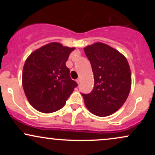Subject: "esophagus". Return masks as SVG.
Returning a JSON list of instances; mask_svg holds the SVG:
<instances>
[{
    "mask_svg": "<svg viewBox=\"0 0 155 155\" xmlns=\"http://www.w3.org/2000/svg\"><path fill=\"white\" fill-rule=\"evenodd\" d=\"M80 81H81V78H78V79H76V82H77L78 84H79Z\"/></svg>",
    "mask_w": 155,
    "mask_h": 155,
    "instance_id": "obj_1",
    "label": "esophagus"
}]
</instances>
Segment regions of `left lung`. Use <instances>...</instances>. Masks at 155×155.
Masks as SVG:
<instances>
[{"label":"left lung","instance_id":"8db88e82","mask_svg":"<svg viewBox=\"0 0 155 155\" xmlns=\"http://www.w3.org/2000/svg\"><path fill=\"white\" fill-rule=\"evenodd\" d=\"M84 50L91 64L95 82L91 92L81 93L85 105L96 116H108L124 104L129 95V64L121 53L105 44L95 43Z\"/></svg>","mask_w":155,"mask_h":155}]
</instances>
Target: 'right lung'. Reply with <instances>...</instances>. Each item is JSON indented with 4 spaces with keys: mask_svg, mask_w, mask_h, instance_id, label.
Here are the masks:
<instances>
[{
    "mask_svg": "<svg viewBox=\"0 0 155 155\" xmlns=\"http://www.w3.org/2000/svg\"><path fill=\"white\" fill-rule=\"evenodd\" d=\"M74 49L54 42L33 51L26 60L22 71L23 89L36 110L47 114L58 111L78 86L65 65Z\"/></svg>",
    "mask_w": 155,
    "mask_h": 155,
    "instance_id": "add662e5",
    "label": "right lung"
}]
</instances>
